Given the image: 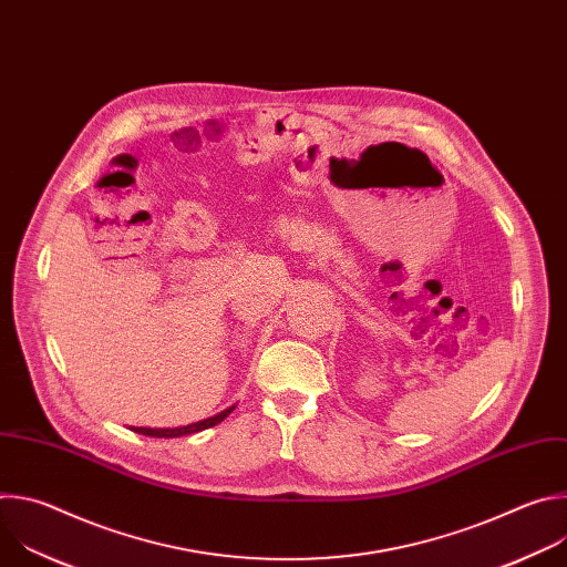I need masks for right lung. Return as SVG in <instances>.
<instances>
[{
  "label": "right lung",
  "mask_w": 567,
  "mask_h": 567,
  "mask_svg": "<svg viewBox=\"0 0 567 567\" xmlns=\"http://www.w3.org/2000/svg\"><path fill=\"white\" fill-rule=\"evenodd\" d=\"M235 406L221 411L219 415L215 417H208L204 422H197V424H188V426H179V429H143V426H132L134 433H141V435H147V437H182V435H190V433H199V431H206L219 422H224L230 413H233Z\"/></svg>",
  "instance_id": "right-lung-1"
}]
</instances>
